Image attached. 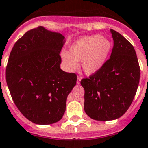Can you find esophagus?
Masks as SVG:
<instances>
[{
  "label": "esophagus",
  "instance_id": "obj_1",
  "mask_svg": "<svg viewBox=\"0 0 148 148\" xmlns=\"http://www.w3.org/2000/svg\"><path fill=\"white\" fill-rule=\"evenodd\" d=\"M81 79H82L81 77H77V84H79V83H80V81H81Z\"/></svg>",
  "mask_w": 148,
  "mask_h": 148
}]
</instances>
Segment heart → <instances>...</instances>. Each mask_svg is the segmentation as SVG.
<instances>
[{"mask_svg":"<svg viewBox=\"0 0 148 148\" xmlns=\"http://www.w3.org/2000/svg\"><path fill=\"white\" fill-rule=\"evenodd\" d=\"M111 43L102 36H87L77 40L69 47V53H62L64 66L69 71L77 69L78 62L85 74L92 75L103 66L111 51Z\"/></svg>","mask_w":148,"mask_h":148,"instance_id":"heart-1","label":"heart"}]
</instances>
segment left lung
Segmentation results:
<instances>
[{"instance_id": "left-lung-1", "label": "left lung", "mask_w": 148, "mask_h": 148, "mask_svg": "<svg viewBox=\"0 0 148 148\" xmlns=\"http://www.w3.org/2000/svg\"><path fill=\"white\" fill-rule=\"evenodd\" d=\"M111 56L95 74L84 78V110L94 120L111 121L127 111L136 94L140 67L134 47L121 34L110 29Z\"/></svg>"}]
</instances>
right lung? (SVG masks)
I'll use <instances>...</instances> for the list:
<instances>
[{"label":"right lung","mask_w":148,"mask_h":148,"mask_svg":"<svg viewBox=\"0 0 148 148\" xmlns=\"http://www.w3.org/2000/svg\"><path fill=\"white\" fill-rule=\"evenodd\" d=\"M65 37L38 27L15 42L6 69V83L15 104L37 124L59 121L65 112L77 75L60 69Z\"/></svg>","instance_id":"obj_1"}]
</instances>
